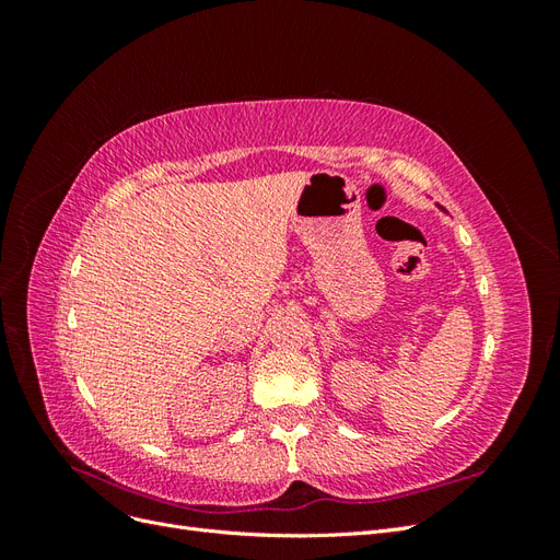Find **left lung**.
Listing matches in <instances>:
<instances>
[{"mask_svg":"<svg viewBox=\"0 0 560 560\" xmlns=\"http://www.w3.org/2000/svg\"><path fill=\"white\" fill-rule=\"evenodd\" d=\"M442 210H444V208H442Z\"/></svg>","mask_w":560,"mask_h":560,"instance_id":"obj_1","label":"left lung"}]
</instances>
